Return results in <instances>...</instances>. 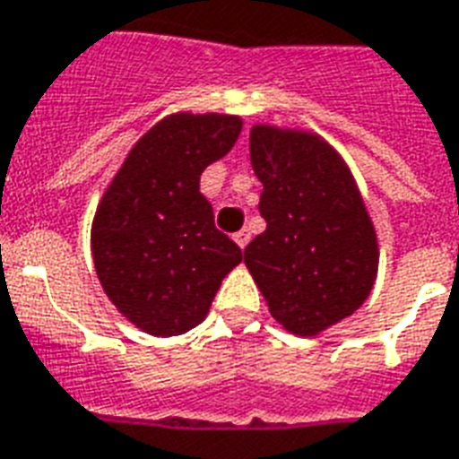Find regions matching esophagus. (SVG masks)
Wrapping results in <instances>:
<instances>
[{
	"mask_svg": "<svg viewBox=\"0 0 459 459\" xmlns=\"http://www.w3.org/2000/svg\"><path fill=\"white\" fill-rule=\"evenodd\" d=\"M249 239H251V234H249V230H239V232L234 234V242L239 244V247H247V244H249Z\"/></svg>",
	"mask_w": 459,
	"mask_h": 459,
	"instance_id": "1",
	"label": "esophagus"
}]
</instances>
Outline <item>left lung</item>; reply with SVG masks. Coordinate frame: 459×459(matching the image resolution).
I'll return each instance as SVG.
<instances>
[{"instance_id":"1","label":"left lung","mask_w":459,"mask_h":459,"mask_svg":"<svg viewBox=\"0 0 459 459\" xmlns=\"http://www.w3.org/2000/svg\"><path fill=\"white\" fill-rule=\"evenodd\" d=\"M249 154L264 184L258 212L266 230L244 249V264L275 322L315 336L373 290L375 227L351 171L322 137L256 126Z\"/></svg>"}]
</instances>
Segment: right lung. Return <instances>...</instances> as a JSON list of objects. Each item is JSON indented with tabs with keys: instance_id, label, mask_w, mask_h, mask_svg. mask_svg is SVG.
<instances>
[{
	"instance_id": "right-lung-1",
	"label": "right lung",
	"mask_w": 459,
	"mask_h": 459,
	"mask_svg": "<svg viewBox=\"0 0 459 459\" xmlns=\"http://www.w3.org/2000/svg\"><path fill=\"white\" fill-rule=\"evenodd\" d=\"M239 130L237 116H169L137 140L103 193L91 225L96 275L143 332L177 336L198 326L242 261L201 193V174Z\"/></svg>"
}]
</instances>
